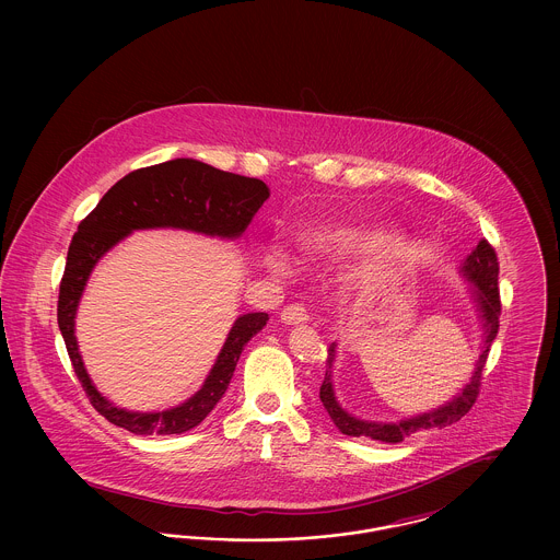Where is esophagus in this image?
I'll return each instance as SVG.
<instances>
[{"mask_svg": "<svg viewBox=\"0 0 560 560\" xmlns=\"http://www.w3.org/2000/svg\"><path fill=\"white\" fill-rule=\"evenodd\" d=\"M306 320H308V313L302 304H292L281 311V323H285V325H300Z\"/></svg>", "mask_w": 560, "mask_h": 560, "instance_id": "1", "label": "esophagus"}]
</instances>
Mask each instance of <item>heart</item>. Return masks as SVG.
<instances>
[{
    "instance_id": "heart-1",
    "label": "heart",
    "mask_w": 560,
    "mask_h": 560,
    "mask_svg": "<svg viewBox=\"0 0 560 560\" xmlns=\"http://www.w3.org/2000/svg\"><path fill=\"white\" fill-rule=\"evenodd\" d=\"M375 237L377 235L368 233V231H357V229H323L304 241V254L315 260L317 258H340L363 245H370ZM268 265L281 277H288L292 272L288 258L281 254H272L268 258Z\"/></svg>"
}]
</instances>
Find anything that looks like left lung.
<instances>
[{
	"mask_svg": "<svg viewBox=\"0 0 560 560\" xmlns=\"http://www.w3.org/2000/svg\"><path fill=\"white\" fill-rule=\"evenodd\" d=\"M459 272L466 277L468 288L472 293V300L477 304V313H479L480 325H482V342H480V354L475 363V372L470 375V382L445 405L400 420V422H372V420H361L352 413H348L347 409L336 399L334 393V382H331V370H334V361H336V342L327 350V370H325V380L320 384L319 399L325 407V411L329 413L331 422L336 428L348 434V436H370L373 441H382V443H400L405 436L418 432V430H428V428H445L462 420L470 407L475 405L477 395H479L480 375L482 368L489 354V348L493 345L498 329H500V313H502V304H500V290H498V275H500V265H498V256L495 249L487 243L479 241V245L472 249L470 256H466V260L462 262Z\"/></svg>",
	"mask_w": 560,
	"mask_h": 560,
	"instance_id": "obj_1",
	"label": "left lung"
}]
</instances>
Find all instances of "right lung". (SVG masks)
<instances>
[{"label":"right lung","instance_id":"right-lung-1","mask_svg":"<svg viewBox=\"0 0 560 560\" xmlns=\"http://www.w3.org/2000/svg\"><path fill=\"white\" fill-rule=\"evenodd\" d=\"M268 195L267 185L258 178L183 158L130 172L81 220L60 281L58 327L88 399L110 424L133 434H180L199 427L226 393L243 347L267 325L268 315L247 313L233 323L203 386L190 399L165 411H130L96 390L75 338L81 293L98 260L119 241L142 229H183L220 240H240Z\"/></svg>","mask_w":560,"mask_h":560}]
</instances>
